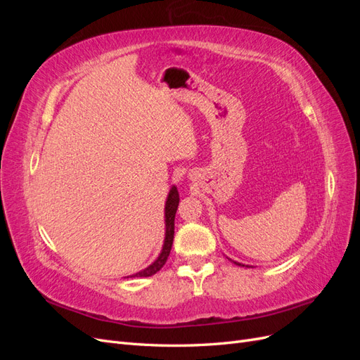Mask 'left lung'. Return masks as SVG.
Instances as JSON below:
<instances>
[{
  "mask_svg": "<svg viewBox=\"0 0 360 360\" xmlns=\"http://www.w3.org/2000/svg\"><path fill=\"white\" fill-rule=\"evenodd\" d=\"M236 264H238V263H236ZM238 266H240V264H238Z\"/></svg>",
  "mask_w": 360,
  "mask_h": 360,
  "instance_id": "8db88e82",
  "label": "left lung"
}]
</instances>
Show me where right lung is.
<instances>
[{"mask_svg": "<svg viewBox=\"0 0 360 360\" xmlns=\"http://www.w3.org/2000/svg\"><path fill=\"white\" fill-rule=\"evenodd\" d=\"M179 191L177 188H172L169 191V195H168V200H167V204H165V224H167V233H165V243H163V249L162 252L159 255V258L155 261L153 264L148 266L146 270L139 271V274L134 275L136 278H147V276H151L158 274V271L165 266L167 259L169 257V252H171V246H172V240H174V219H176V213H177V209H179Z\"/></svg>", "mask_w": 360, "mask_h": 360, "instance_id": "1", "label": "right lung"}]
</instances>
